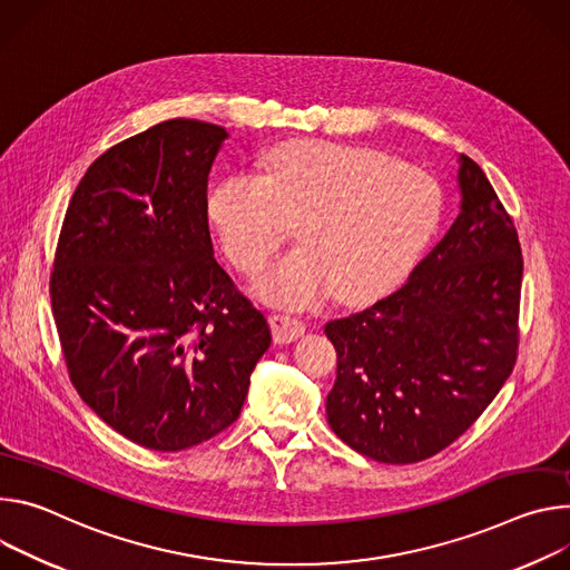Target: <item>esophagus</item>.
Masks as SVG:
<instances>
[{
  "label": "esophagus",
  "mask_w": 570,
  "mask_h": 570,
  "mask_svg": "<svg viewBox=\"0 0 570 570\" xmlns=\"http://www.w3.org/2000/svg\"><path fill=\"white\" fill-rule=\"evenodd\" d=\"M269 326L276 344H289L305 333V324L296 317H289V314H272Z\"/></svg>",
  "instance_id": "esophagus-1"
}]
</instances>
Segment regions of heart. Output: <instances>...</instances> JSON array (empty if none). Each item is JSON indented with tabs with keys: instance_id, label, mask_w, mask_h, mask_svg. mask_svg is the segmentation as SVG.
Listing matches in <instances>:
<instances>
[{
	"instance_id": "b5f03b06",
	"label": "heart",
	"mask_w": 570,
	"mask_h": 570,
	"mask_svg": "<svg viewBox=\"0 0 570 570\" xmlns=\"http://www.w3.org/2000/svg\"><path fill=\"white\" fill-rule=\"evenodd\" d=\"M441 219L432 176L366 147L296 140L269 149L258 176L233 174L208 197V222L228 261L258 276L296 224L301 246L256 285L276 305L331 292L357 303L383 292Z\"/></svg>"
}]
</instances>
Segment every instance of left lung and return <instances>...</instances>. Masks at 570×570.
Listing matches in <instances>:
<instances>
[{"mask_svg": "<svg viewBox=\"0 0 570 570\" xmlns=\"http://www.w3.org/2000/svg\"><path fill=\"white\" fill-rule=\"evenodd\" d=\"M460 215L390 296L326 324L333 432L385 464L451 446L495 399L519 351L521 244L484 171L460 156Z\"/></svg>", "mask_w": 570, "mask_h": 570, "instance_id": "left-lung-1", "label": "left lung"}]
</instances>
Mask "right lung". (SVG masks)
Returning a JSON list of instances; mask_svg holds the SVG:
<instances>
[{
    "label": "right lung",
    "mask_w": 570,
    "mask_h": 570,
    "mask_svg": "<svg viewBox=\"0 0 570 570\" xmlns=\"http://www.w3.org/2000/svg\"><path fill=\"white\" fill-rule=\"evenodd\" d=\"M226 129L167 119L101 154L62 219L49 296L70 381L138 446L226 430L272 344L213 258L208 174Z\"/></svg>",
    "instance_id": "1"
}]
</instances>
